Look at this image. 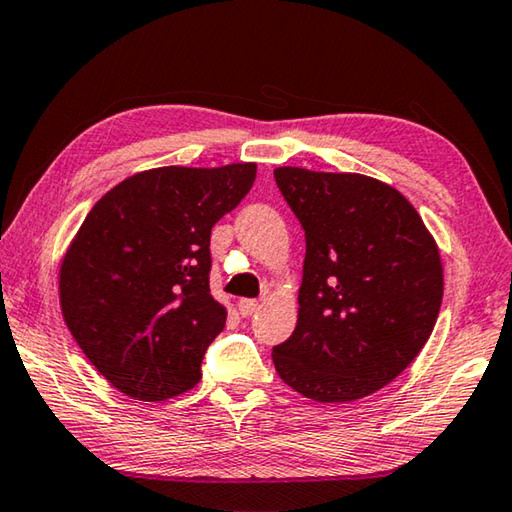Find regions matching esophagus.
I'll return each mask as SVG.
<instances>
[{
    "label": "esophagus",
    "instance_id": "obj_1",
    "mask_svg": "<svg viewBox=\"0 0 512 512\" xmlns=\"http://www.w3.org/2000/svg\"><path fill=\"white\" fill-rule=\"evenodd\" d=\"M257 307H259L257 300H250V298H239L237 300V309H239L241 316H253Z\"/></svg>",
    "mask_w": 512,
    "mask_h": 512
}]
</instances>
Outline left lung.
<instances>
[{"instance_id":"8db88e82","label":"left lung","mask_w":512,"mask_h":512,"mask_svg":"<svg viewBox=\"0 0 512 512\" xmlns=\"http://www.w3.org/2000/svg\"><path fill=\"white\" fill-rule=\"evenodd\" d=\"M305 230L298 325L277 375L323 404L372 395L429 341L443 302L438 244L395 187L363 173L273 171Z\"/></svg>"}]
</instances>
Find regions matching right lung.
Segmentation results:
<instances>
[{
  "instance_id": "add662e5",
  "label": "right lung",
  "mask_w": 512,
  "mask_h": 512,
  "mask_svg": "<svg viewBox=\"0 0 512 512\" xmlns=\"http://www.w3.org/2000/svg\"><path fill=\"white\" fill-rule=\"evenodd\" d=\"M255 176V162L140 171L85 216L60 262V311L117 391L162 402L198 384L228 316L210 293V235Z\"/></svg>"
}]
</instances>
